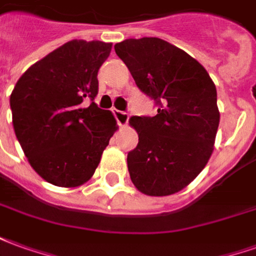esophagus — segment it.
<instances>
[{
  "mask_svg": "<svg viewBox=\"0 0 256 256\" xmlns=\"http://www.w3.org/2000/svg\"><path fill=\"white\" fill-rule=\"evenodd\" d=\"M112 114H114V116H115V119H116L119 128H126V126H128V115L126 114V112L119 111V110H114Z\"/></svg>",
  "mask_w": 256,
  "mask_h": 256,
  "instance_id": "esophagus-1",
  "label": "esophagus"
}]
</instances>
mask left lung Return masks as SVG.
Returning <instances> with one entry per match:
<instances>
[{
    "label": "left lung",
    "instance_id": "8db88e82",
    "mask_svg": "<svg viewBox=\"0 0 256 256\" xmlns=\"http://www.w3.org/2000/svg\"><path fill=\"white\" fill-rule=\"evenodd\" d=\"M115 52L155 116H133L138 144L128 154L130 178L140 192L168 196L198 177L214 150L220 124L216 89L206 68L160 38L126 40Z\"/></svg>",
    "mask_w": 256,
    "mask_h": 256
}]
</instances>
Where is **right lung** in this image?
I'll return each mask as SVG.
<instances>
[{"label":"right lung","mask_w":256,"mask_h":256,"mask_svg":"<svg viewBox=\"0 0 256 256\" xmlns=\"http://www.w3.org/2000/svg\"><path fill=\"white\" fill-rule=\"evenodd\" d=\"M111 48L101 41L67 42L32 64L10 94L22 150L31 167L56 186L89 181L118 128L111 112L94 102L97 72Z\"/></svg>","instance_id":"obj_1"}]
</instances>
